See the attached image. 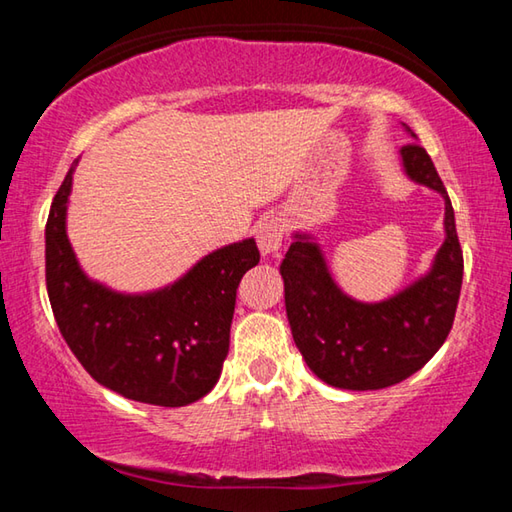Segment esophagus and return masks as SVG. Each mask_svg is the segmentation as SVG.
Here are the masks:
<instances>
[{
    "instance_id": "esophagus-1",
    "label": "esophagus",
    "mask_w": 512,
    "mask_h": 512,
    "mask_svg": "<svg viewBox=\"0 0 512 512\" xmlns=\"http://www.w3.org/2000/svg\"><path fill=\"white\" fill-rule=\"evenodd\" d=\"M284 221L277 219V216H271V219H264L257 225V246L262 250V255H271L277 253L284 241Z\"/></svg>"
}]
</instances>
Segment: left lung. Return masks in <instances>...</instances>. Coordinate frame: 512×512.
Here are the masks:
<instances>
[{"label":"left lung","mask_w":512,"mask_h":512,"mask_svg":"<svg viewBox=\"0 0 512 512\" xmlns=\"http://www.w3.org/2000/svg\"><path fill=\"white\" fill-rule=\"evenodd\" d=\"M402 160L415 183L445 198L447 239L427 277L391 300L363 305L336 289L323 255L305 237H296L282 259L293 341L307 366L329 386L377 391L400 384L438 352L454 325L463 284L454 207L429 153L418 142L402 146Z\"/></svg>","instance_id":"1"}]
</instances>
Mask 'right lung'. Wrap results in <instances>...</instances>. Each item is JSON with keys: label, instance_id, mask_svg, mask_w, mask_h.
Wrapping results in <instances>:
<instances>
[{"label": "right lung", "instance_id": "1", "mask_svg": "<svg viewBox=\"0 0 512 512\" xmlns=\"http://www.w3.org/2000/svg\"><path fill=\"white\" fill-rule=\"evenodd\" d=\"M72 171L45 228V275L60 334L110 391L155 406H185L214 388L230 348L237 289L257 266L253 239L201 259L183 280L149 296H121L88 280L65 235Z\"/></svg>", "mask_w": 512, "mask_h": 512}]
</instances>
